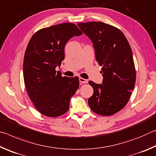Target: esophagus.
I'll list each match as a JSON object with an SVG mask.
<instances>
[{"label":"esophagus","instance_id":"obj_1","mask_svg":"<svg viewBox=\"0 0 156 156\" xmlns=\"http://www.w3.org/2000/svg\"><path fill=\"white\" fill-rule=\"evenodd\" d=\"M79 81H80L81 83H84V84L88 83V80H87V79H84L83 78H79Z\"/></svg>","mask_w":156,"mask_h":156}]
</instances>
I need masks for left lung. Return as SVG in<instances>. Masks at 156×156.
Here are the masks:
<instances>
[{
    "mask_svg": "<svg viewBox=\"0 0 156 156\" xmlns=\"http://www.w3.org/2000/svg\"><path fill=\"white\" fill-rule=\"evenodd\" d=\"M93 43L96 59L102 66V84L89 83L94 94L88 104L94 112L111 115L124 108L136 83V69L131 47L118 28L102 22L78 23Z\"/></svg>",
    "mask_w": 156,
    "mask_h": 156,
    "instance_id": "1",
    "label": "left lung"
}]
</instances>
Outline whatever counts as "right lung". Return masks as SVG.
Wrapping results in <instances>:
<instances>
[{"instance_id":"1","label":"right lung","mask_w":156,"mask_h":156,"mask_svg":"<svg viewBox=\"0 0 156 156\" xmlns=\"http://www.w3.org/2000/svg\"><path fill=\"white\" fill-rule=\"evenodd\" d=\"M83 34L73 23L43 28L31 37L23 61V77L34 106L49 117L67 112L70 99L79 87L78 76L62 77L56 72L65 59V46L72 37Z\"/></svg>"}]
</instances>
